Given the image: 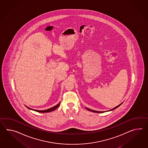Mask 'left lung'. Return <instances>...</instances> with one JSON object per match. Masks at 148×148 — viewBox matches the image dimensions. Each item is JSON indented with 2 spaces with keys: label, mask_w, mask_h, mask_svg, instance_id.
<instances>
[{
  "label": "left lung",
  "mask_w": 148,
  "mask_h": 148,
  "mask_svg": "<svg viewBox=\"0 0 148 148\" xmlns=\"http://www.w3.org/2000/svg\"><path fill=\"white\" fill-rule=\"evenodd\" d=\"M121 104H122V103ZM121 104L119 105L118 106H116L115 108H112V110H110V111H112V110H114V109H115V108H118L119 106H120V105H121ZM87 108V110H89V111H91V112H96V113H103V112H101V111H94V110H90V109H89V108Z\"/></svg>",
  "instance_id": "obj_1"
}]
</instances>
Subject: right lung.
I'll return each mask as SVG.
<instances>
[{
    "label": "right lung",
    "instance_id": "obj_1",
    "mask_svg": "<svg viewBox=\"0 0 148 148\" xmlns=\"http://www.w3.org/2000/svg\"><path fill=\"white\" fill-rule=\"evenodd\" d=\"M59 105H60V103H59L57 105H56V106H53V108H49V109L46 110H43V111L35 110H33V109H32V108H28V107H27V106H26V107H27V108H29V109H30V110H34V111H36V112H40V113H47V112H51V111H54V110H56V108H58V107L59 106Z\"/></svg>",
    "mask_w": 148,
    "mask_h": 148
}]
</instances>
